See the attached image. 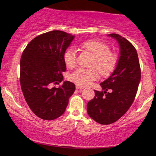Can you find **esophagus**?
I'll return each mask as SVG.
<instances>
[{"label":"esophagus","mask_w":156,"mask_h":156,"mask_svg":"<svg viewBox=\"0 0 156 156\" xmlns=\"http://www.w3.org/2000/svg\"><path fill=\"white\" fill-rule=\"evenodd\" d=\"M84 89V87H83V86L76 85V89Z\"/></svg>","instance_id":"obj_1"}]
</instances>
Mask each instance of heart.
<instances>
[{
    "mask_svg": "<svg viewBox=\"0 0 156 156\" xmlns=\"http://www.w3.org/2000/svg\"><path fill=\"white\" fill-rule=\"evenodd\" d=\"M80 48L87 52L93 57L90 63L91 67H95L99 74L107 77L112 74L117 65V57L111 53L106 44L98 40H88L80 44ZM64 62L67 67H73L76 65V51L69 48L64 54ZM98 74L94 68L79 69L74 71L69 76V79L78 85L87 86L96 80Z\"/></svg>",
    "mask_w": 156,
    "mask_h": 156,
    "instance_id": "1",
    "label": "heart"
}]
</instances>
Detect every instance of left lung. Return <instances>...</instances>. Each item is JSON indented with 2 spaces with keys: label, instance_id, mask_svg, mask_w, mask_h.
Here are the masks:
<instances>
[{
  "label": "left lung",
  "instance_id": "1",
  "mask_svg": "<svg viewBox=\"0 0 156 156\" xmlns=\"http://www.w3.org/2000/svg\"><path fill=\"white\" fill-rule=\"evenodd\" d=\"M108 36L119 44L117 65L111 76L101 83L103 91L94 90V98L87 104L89 117L102 125L112 124L127 112L134 101L141 80L140 65L134 46L117 34Z\"/></svg>",
  "mask_w": 156,
  "mask_h": 156
}]
</instances>
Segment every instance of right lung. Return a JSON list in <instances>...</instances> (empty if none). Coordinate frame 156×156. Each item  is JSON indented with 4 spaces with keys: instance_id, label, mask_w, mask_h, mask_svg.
<instances>
[{
    "instance_id": "add662e5",
    "label": "right lung",
    "mask_w": 156,
    "mask_h": 156,
    "mask_svg": "<svg viewBox=\"0 0 156 156\" xmlns=\"http://www.w3.org/2000/svg\"><path fill=\"white\" fill-rule=\"evenodd\" d=\"M75 36L54 30L37 36L26 46L20 59V85L26 103L37 117L53 120L65 112L76 90L70 81L51 87L64 79V54Z\"/></svg>"
}]
</instances>
